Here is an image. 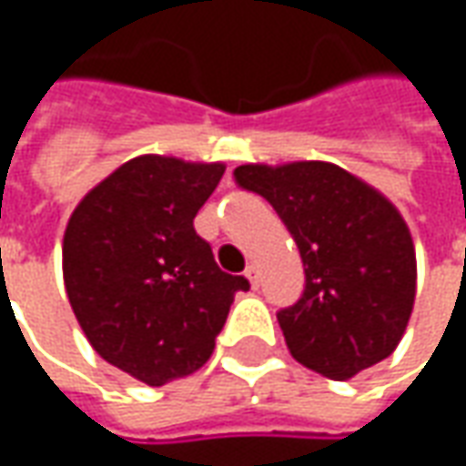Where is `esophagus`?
<instances>
[{"instance_id":"1","label":"esophagus","mask_w":466,"mask_h":466,"mask_svg":"<svg viewBox=\"0 0 466 466\" xmlns=\"http://www.w3.org/2000/svg\"><path fill=\"white\" fill-rule=\"evenodd\" d=\"M246 278H248V282L257 288V285H259V267H257V264H248V267H246Z\"/></svg>"}]
</instances>
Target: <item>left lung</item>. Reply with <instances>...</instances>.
<instances>
[{
    "label": "left lung",
    "mask_w": 466,
    "mask_h": 466,
    "mask_svg": "<svg viewBox=\"0 0 466 466\" xmlns=\"http://www.w3.org/2000/svg\"><path fill=\"white\" fill-rule=\"evenodd\" d=\"M233 176L275 207L303 259V296L278 313L290 355L334 381L389 358L407 329L418 279L397 207L321 160L248 163Z\"/></svg>",
    "instance_id": "1"
}]
</instances>
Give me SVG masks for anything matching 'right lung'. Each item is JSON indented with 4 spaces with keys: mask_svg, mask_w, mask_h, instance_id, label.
<instances>
[{
    "mask_svg": "<svg viewBox=\"0 0 466 466\" xmlns=\"http://www.w3.org/2000/svg\"><path fill=\"white\" fill-rule=\"evenodd\" d=\"M223 173L139 155L87 191L64 230V288L87 342L147 386L205 366L233 296L248 290L194 230Z\"/></svg>",
    "mask_w": 466,
    "mask_h": 466,
    "instance_id": "right-lung-1",
    "label": "right lung"
}]
</instances>
